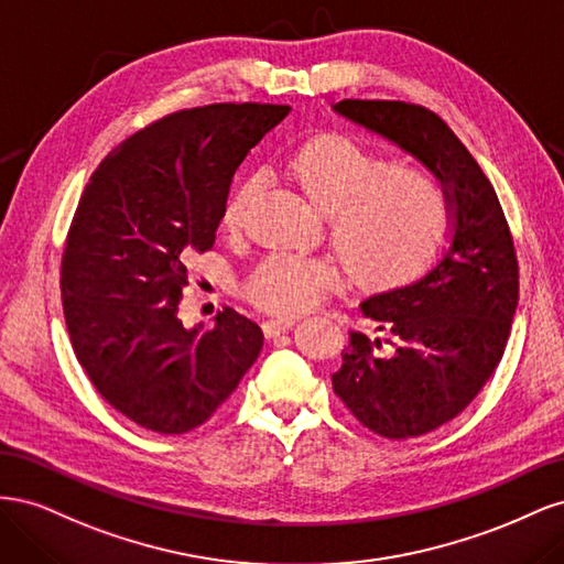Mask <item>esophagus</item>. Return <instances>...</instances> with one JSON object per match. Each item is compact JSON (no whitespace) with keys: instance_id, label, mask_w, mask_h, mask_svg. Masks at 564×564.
<instances>
[{"instance_id":"34e87169","label":"esophagus","mask_w":564,"mask_h":564,"mask_svg":"<svg viewBox=\"0 0 564 564\" xmlns=\"http://www.w3.org/2000/svg\"><path fill=\"white\" fill-rule=\"evenodd\" d=\"M296 324V317H272L263 324V332L268 338H275L280 334H286Z\"/></svg>"}]
</instances>
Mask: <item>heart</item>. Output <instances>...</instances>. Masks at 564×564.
<instances>
[{
  "instance_id": "obj_1",
  "label": "heart",
  "mask_w": 564,
  "mask_h": 564,
  "mask_svg": "<svg viewBox=\"0 0 564 564\" xmlns=\"http://www.w3.org/2000/svg\"><path fill=\"white\" fill-rule=\"evenodd\" d=\"M286 172L317 209L332 216L334 240L355 282L373 289L421 278L452 232V195L445 181L423 166H395L383 152L350 135L327 133L303 143ZM259 174L235 187L224 226L237 232L261 191ZM338 278L332 261L272 253L245 282L247 296L280 315L311 311Z\"/></svg>"
}]
</instances>
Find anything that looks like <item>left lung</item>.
<instances>
[{
	"label": "left lung",
	"mask_w": 564,
	"mask_h": 564,
	"mask_svg": "<svg viewBox=\"0 0 564 564\" xmlns=\"http://www.w3.org/2000/svg\"><path fill=\"white\" fill-rule=\"evenodd\" d=\"M334 112L419 160L452 195L449 247L412 284L360 303L379 336L350 332L332 373L352 416L381 437L452 421L499 367L518 308V259L497 193L454 131L402 100H340Z\"/></svg>",
	"instance_id": "8db88e82"
}]
</instances>
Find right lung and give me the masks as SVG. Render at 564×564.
I'll return each mask as SVG.
<instances>
[{"label": "right lung", "mask_w": 564, "mask_h": 564, "mask_svg": "<svg viewBox=\"0 0 564 564\" xmlns=\"http://www.w3.org/2000/svg\"><path fill=\"white\" fill-rule=\"evenodd\" d=\"M289 106L216 104L166 115L98 164L61 263L67 334L94 388L141 429L183 435L224 404L263 348L232 308L185 329L193 251L214 247L230 183Z\"/></svg>", "instance_id": "1"}]
</instances>
